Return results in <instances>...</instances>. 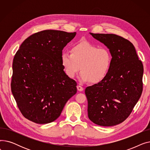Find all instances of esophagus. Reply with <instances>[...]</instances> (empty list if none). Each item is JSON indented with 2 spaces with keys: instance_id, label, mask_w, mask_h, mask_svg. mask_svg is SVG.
Masks as SVG:
<instances>
[{
  "instance_id": "34e87169",
  "label": "esophagus",
  "mask_w": 150,
  "mask_h": 150,
  "mask_svg": "<svg viewBox=\"0 0 150 150\" xmlns=\"http://www.w3.org/2000/svg\"><path fill=\"white\" fill-rule=\"evenodd\" d=\"M77 89H78V91H80V92H81V91H83V87H81V86H77Z\"/></svg>"
}]
</instances>
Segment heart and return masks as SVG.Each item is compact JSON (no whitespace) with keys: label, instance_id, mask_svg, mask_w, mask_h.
Segmentation results:
<instances>
[{"label":"heart","instance_id":"obj_1","mask_svg":"<svg viewBox=\"0 0 150 150\" xmlns=\"http://www.w3.org/2000/svg\"><path fill=\"white\" fill-rule=\"evenodd\" d=\"M111 52L106 48L83 41L74 45L71 53L63 52L61 62L66 74L74 78L81 69L80 78L83 81L98 83L107 76L112 65Z\"/></svg>","mask_w":150,"mask_h":150}]
</instances>
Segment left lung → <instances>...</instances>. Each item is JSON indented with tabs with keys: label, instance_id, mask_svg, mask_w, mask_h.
<instances>
[{
	"label": "left lung",
	"instance_id": "1",
	"mask_svg": "<svg viewBox=\"0 0 150 150\" xmlns=\"http://www.w3.org/2000/svg\"><path fill=\"white\" fill-rule=\"evenodd\" d=\"M111 52V69L101 81L85 89L89 119L102 127L125 121L131 113L143 91L144 66L134 46L114 34L89 33Z\"/></svg>",
	"mask_w": 150,
	"mask_h": 150
}]
</instances>
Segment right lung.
Returning a JSON list of instances; mask_svg holds the SVG:
<instances>
[{
    "mask_svg": "<svg viewBox=\"0 0 150 150\" xmlns=\"http://www.w3.org/2000/svg\"><path fill=\"white\" fill-rule=\"evenodd\" d=\"M76 32L47 30L27 38L13 62L11 92L22 114L38 124L57 120L76 93L64 71L61 54Z\"/></svg>",
    "mask_w": 150,
    "mask_h": 150,
    "instance_id": "1",
    "label": "right lung"
}]
</instances>
